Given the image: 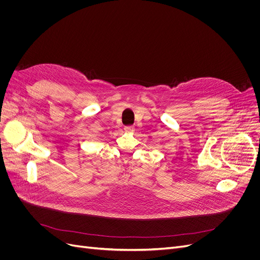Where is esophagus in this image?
Masks as SVG:
<instances>
[{"label": "esophagus", "mask_w": 260, "mask_h": 260, "mask_svg": "<svg viewBox=\"0 0 260 260\" xmlns=\"http://www.w3.org/2000/svg\"><path fill=\"white\" fill-rule=\"evenodd\" d=\"M124 131H125L126 133H134V132H135V127L132 126V125L125 126V127H124Z\"/></svg>", "instance_id": "1"}]
</instances>
